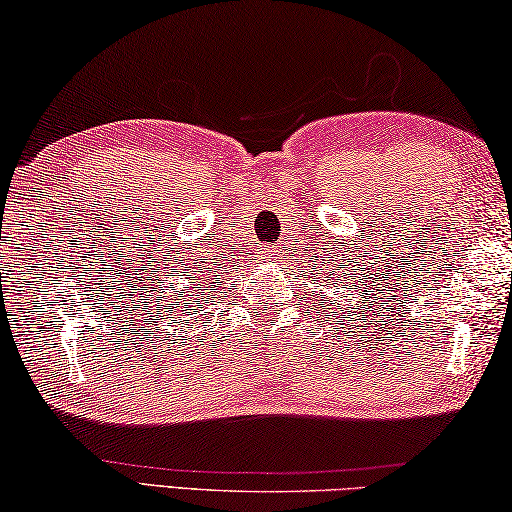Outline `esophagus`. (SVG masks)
<instances>
[{"label":"esophagus","mask_w":512,"mask_h":512,"mask_svg":"<svg viewBox=\"0 0 512 512\" xmlns=\"http://www.w3.org/2000/svg\"><path fill=\"white\" fill-rule=\"evenodd\" d=\"M265 258H270V261H274V258H276V254H265Z\"/></svg>","instance_id":"obj_1"}]
</instances>
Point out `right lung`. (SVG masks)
I'll return each instance as SVG.
<instances>
[{
	"label": "right lung",
	"mask_w": 512,
	"mask_h": 512,
	"mask_svg": "<svg viewBox=\"0 0 512 512\" xmlns=\"http://www.w3.org/2000/svg\"><path fill=\"white\" fill-rule=\"evenodd\" d=\"M190 299H192V295H190Z\"/></svg>",
	"instance_id": "right-lung-1"
}]
</instances>
